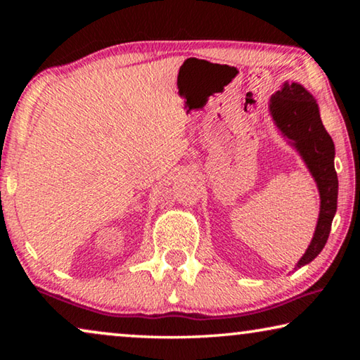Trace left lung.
<instances>
[{
  "instance_id": "left-lung-1",
  "label": "left lung",
  "mask_w": 360,
  "mask_h": 360,
  "mask_svg": "<svg viewBox=\"0 0 360 360\" xmlns=\"http://www.w3.org/2000/svg\"><path fill=\"white\" fill-rule=\"evenodd\" d=\"M268 108L278 129L290 139L289 143L307 163L321 195V211L314 236L307 252L295 265L297 270L318 257L330 233L338 198V178L333 165L335 146L322 125L318 103L303 85L285 82L281 90L271 96Z\"/></svg>"
}]
</instances>
